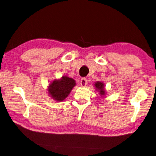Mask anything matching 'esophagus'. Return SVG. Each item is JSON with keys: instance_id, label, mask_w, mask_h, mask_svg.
<instances>
[{"instance_id": "1", "label": "esophagus", "mask_w": 156, "mask_h": 156, "mask_svg": "<svg viewBox=\"0 0 156 156\" xmlns=\"http://www.w3.org/2000/svg\"><path fill=\"white\" fill-rule=\"evenodd\" d=\"M87 83H88V81H87L86 78H81V80H80V84L82 87H85L87 84Z\"/></svg>"}]
</instances>
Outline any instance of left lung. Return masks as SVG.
<instances>
[{
	"mask_svg": "<svg viewBox=\"0 0 156 156\" xmlns=\"http://www.w3.org/2000/svg\"><path fill=\"white\" fill-rule=\"evenodd\" d=\"M97 91H99V94L101 96H104L106 94V92L104 90V84L101 82H96L94 84Z\"/></svg>",
	"mask_w": 156,
	"mask_h": 156,
	"instance_id": "left-lung-1",
	"label": "left lung"
}]
</instances>
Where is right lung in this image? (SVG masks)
Listing matches in <instances>:
<instances>
[{
  "label": "right lung",
  "mask_w": 156,
  "mask_h": 156,
  "mask_svg": "<svg viewBox=\"0 0 156 156\" xmlns=\"http://www.w3.org/2000/svg\"><path fill=\"white\" fill-rule=\"evenodd\" d=\"M75 86L76 82L73 78L64 76L60 79H56L50 82L48 92L53 99L61 102L66 98Z\"/></svg>",
  "instance_id": "add662e5"
}]
</instances>
